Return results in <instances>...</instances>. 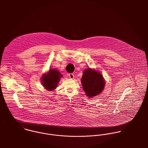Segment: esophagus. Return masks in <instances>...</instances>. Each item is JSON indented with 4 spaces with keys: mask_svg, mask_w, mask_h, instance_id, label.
Masks as SVG:
<instances>
[{
    "mask_svg": "<svg viewBox=\"0 0 148 148\" xmlns=\"http://www.w3.org/2000/svg\"><path fill=\"white\" fill-rule=\"evenodd\" d=\"M68 76H69V78H71V79H73L74 77H75V76H74V75L73 73H69L68 75Z\"/></svg>",
    "mask_w": 148,
    "mask_h": 148,
    "instance_id": "obj_1",
    "label": "esophagus"
}]
</instances>
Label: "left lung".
Here are the masks:
<instances>
[{
    "label": "left lung",
    "mask_w": 148,
    "mask_h": 148,
    "mask_svg": "<svg viewBox=\"0 0 148 148\" xmlns=\"http://www.w3.org/2000/svg\"><path fill=\"white\" fill-rule=\"evenodd\" d=\"M82 84L86 95L92 98L103 92L106 82L100 72L89 68L83 72Z\"/></svg>",
    "instance_id": "left-lung-1"
}]
</instances>
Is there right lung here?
I'll list each match as a JSON object with an SVG mask.
<instances>
[{
	"instance_id": "1",
	"label": "right lung",
	"mask_w": 148,
	"mask_h": 148,
	"mask_svg": "<svg viewBox=\"0 0 148 148\" xmlns=\"http://www.w3.org/2000/svg\"><path fill=\"white\" fill-rule=\"evenodd\" d=\"M62 77H63V75L60 74L58 70L51 69L47 73L44 74L42 77V86L48 91L53 90L57 87Z\"/></svg>"
}]
</instances>
